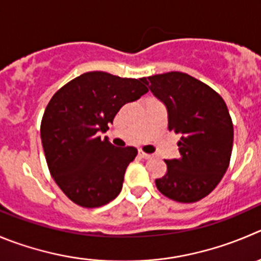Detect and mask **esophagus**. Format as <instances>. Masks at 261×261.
I'll return each mask as SVG.
<instances>
[{
	"label": "esophagus",
	"instance_id": "34e87169",
	"mask_svg": "<svg viewBox=\"0 0 261 261\" xmlns=\"http://www.w3.org/2000/svg\"><path fill=\"white\" fill-rule=\"evenodd\" d=\"M138 156H140L141 159H145V160H148V159L152 158V156L148 155V153H145L143 151H140V152H138Z\"/></svg>",
	"mask_w": 261,
	"mask_h": 261
}]
</instances>
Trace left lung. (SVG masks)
Listing matches in <instances>:
<instances>
[{"label": "left lung", "mask_w": 261, "mask_h": 261, "mask_svg": "<svg viewBox=\"0 0 261 261\" xmlns=\"http://www.w3.org/2000/svg\"><path fill=\"white\" fill-rule=\"evenodd\" d=\"M168 110V128L180 136V156L165 160L158 190L178 202H196L209 195L229 165L233 124L219 93L180 71L142 79Z\"/></svg>", "instance_id": "left-lung-1"}]
</instances>
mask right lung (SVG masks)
I'll return each instance as SVG.
<instances>
[{
    "mask_svg": "<svg viewBox=\"0 0 261 261\" xmlns=\"http://www.w3.org/2000/svg\"><path fill=\"white\" fill-rule=\"evenodd\" d=\"M142 79L84 73L61 87L44 110L41 140L49 173L79 206H102L120 193L137 148H118L97 133L108 130L121 106L147 93Z\"/></svg>",
    "mask_w": 261,
    "mask_h": 261,
    "instance_id": "right-lung-1",
    "label": "right lung"
}]
</instances>
